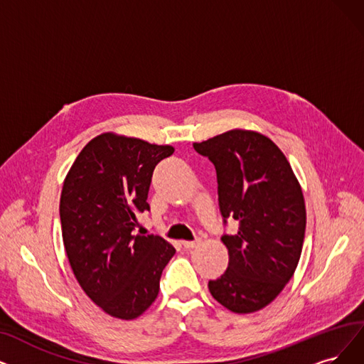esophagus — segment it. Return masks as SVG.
Instances as JSON below:
<instances>
[{
  "label": "esophagus",
  "mask_w": 364,
  "mask_h": 364,
  "mask_svg": "<svg viewBox=\"0 0 364 364\" xmlns=\"http://www.w3.org/2000/svg\"><path fill=\"white\" fill-rule=\"evenodd\" d=\"M200 242H201L200 239H196V240H183L182 245H183L185 250H193V248H196V246H197Z\"/></svg>",
  "instance_id": "esophagus-1"
}]
</instances>
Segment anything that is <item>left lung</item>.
Returning <instances> with one entry per match:
<instances>
[{
    "label": "left lung",
    "mask_w": 364,
    "mask_h": 364,
    "mask_svg": "<svg viewBox=\"0 0 364 364\" xmlns=\"http://www.w3.org/2000/svg\"><path fill=\"white\" fill-rule=\"evenodd\" d=\"M194 149L216 168L224 221L239 223L236 235L221 237L228 267L209 281V291L231 312H257L278 297L299 264L306 230L301 186L284 152L251 129H230Z\"/></svg>",
    "instance_id": "1"
}]
</instances>
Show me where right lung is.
I'll return each instance as SVG.
<instances>
[{
  "label": "right lung",
  "mask_w": 364,
  "mask_h": 364,
  "mask_svg": "<svg viewBox=\"0 0 364 364\" xmlns=\"http://www.w3.org/2000/svg\"><path fill=\"white\" fill-rule=\"evenodd\" d=\"M170 144L103 133L70 167L60 200L63 240L79 285L106 314L134 319L155 301L173 245L134 235L136 215L149 210L155 166Z\"/></svg>",
  "instance_id": "add662e5"
}]
</instances>
